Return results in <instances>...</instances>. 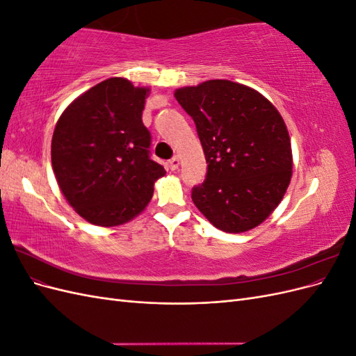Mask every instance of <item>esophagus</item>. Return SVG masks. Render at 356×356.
<instances>
[{"label": "esophagus", "instance_id": "obj_1", "mask_svg": "<svg viewBox=\"0 0 356 356\" xmlns=\"http://www.w3.org/2000/svg\"><path fill=\"white\" fill-rule=\"evenodd\" d=\"M169 168H170L172 170H177V169L179 168V157H178V156L172 157V159L169 160Z\"/></svg>", "mask_w": 356, "mask_h": 356}]
</instances>
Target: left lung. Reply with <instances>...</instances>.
<instances>
[{
	"mask_svg": "<svg viewBox=\"0 0 356 356\" xmlns=\"http://www.w3.org/2000/svg\"><path fill=\"white\" fill-rule=\"evenodd\" d=\"M196 123L208 163L191 199L207 220L225 233H243L268 218L293 177V149L276 106L230 80H208L175 90Z\"/></svg>",
	"mask_w": 356,
	"mask_h": 356,
	"instance_id": "8db88e82",
	"label": "left lung"
}]
</instances>
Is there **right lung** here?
<instances>
[{"mask_svg":"<svg viewBox=\"0 0 356 356\" xmlns=\"http://www.w3.org/2000/svg\"><path fill=\"white\" fill-rule=\"evenodd\" d=\"M149 88L123 77L98 83L75 98L55 126L51 168L63 197L81 218L99 227L134 220L166 174L149 159L143 123Z\"/></svg>","mask_w":356,"mask_h":356,"instance_id":"add662e5","label":"right lung"}]
</instances>
